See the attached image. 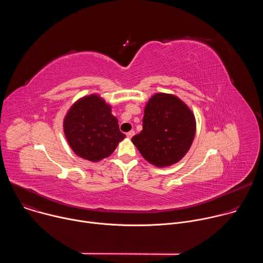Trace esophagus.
I'll list each match as a JSON object with an SVG mask.
<instances>
[{"mask_svg": "<svg viewBox=\"0 0 263 263\" xmlns=\"http://www.w3.org/2000/svg\"><path fill=\"white\" fill-rule=\"evenodd\" d=\"M134 134H135V131H133V130H131V131H129L126 135H127V137L128 138H131L132 136H134Z\"/></svg>", "mask_w": 263, "mask_h": 263, "instance_id": "34e87169", "label": "esophagus"}]
</instances>
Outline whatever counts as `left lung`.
<instances>
[{
  "label": "left lung",
  "mask_w": 263,
  "mask_h": 263,
  "mask_svg": "<svg viewBox=\"0 0 263 263\" xmlns=\"http://www.w3.org/2000/svg\"><path fill=\"white\" fill-rule=\"evenodd\" d=\"M195 134L192 110L176 96L156 93L144 108L142 130L132 137V142L146 161L164 167L184 157Z\"/></svg>",
  "instance_id": "1"
}]
</instances>
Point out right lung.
Wrapping results in <instances>:
<instances>
[{
  "label": "right lung",
  "mask_w": 263,
  "mask_h": 263,
  "mask_svg": "<svg viewBox=\"0 0 263 263\" xmlns=\"http://www.w3.org/2000/svg\"><path fill=\"white\" fill-rule=\"evenodd\" d=\"M65 137L79 157L97 162L110 156L126 135L111 108L97 95L84 97L68 110L63 123Z\"/></svg>",
  "instance_id": "1"
}]
</instances>
